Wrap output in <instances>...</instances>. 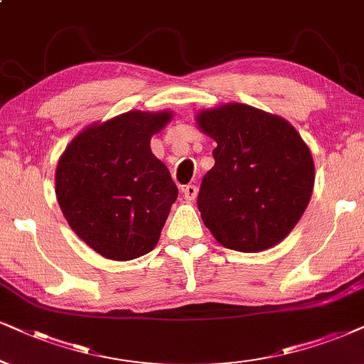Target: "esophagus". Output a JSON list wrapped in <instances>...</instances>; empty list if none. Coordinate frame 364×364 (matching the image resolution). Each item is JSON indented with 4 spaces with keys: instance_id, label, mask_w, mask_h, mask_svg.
<instances>
[{
    "instance_id": "esophagus-1",
    "label": "esophagus",
    "mask_w": 364,
    "mask_h": 364,
    "mask_svg": "<svg viewBox=\"0 0 364 364\" xmlns=\"http://www.w3.org/2000/svg\"><path fill=\"white\" fill-rule=\"evenodd\" d=\"M183 196H185L188 201H193L198 196V188L195 185L185 186V190H183Z\"/></svg>"
}]
</instances>
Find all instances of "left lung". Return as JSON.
I'll return each instance as SVG.
<instances>
[{
    "instance_id": "left-lung-1",
    "label": "left lung",
    "mask_w": 364,
    "mask_h": 364,
    "mask_svg": "<svg viewBox=\"0 0 364 364\" xmlns=\"http://www.w3.org/2000/svg\"><path fill=\"white\" fill-rule=\"evenodd\" d=\"M196 126L216 142L198 208L220 245L262 252L296 227L314 188L309 148L284 117L230 102L200 110Z\"/></svg>"
}]
</instances>
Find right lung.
I'll return each instance as SVG.
<instances>
[{"label":"right lung","mask_w":364,"mask_h":364,"mask_svg":"<svg viewBox=\"0 0 364 364\" xmlns=\"http://www.w3.org/2000/svg\"><path fill=\"white\" fill-rule=\"evenodd\" d=\"M171 119V110H129L90 124L60 156V210L75 235L105 259H137L159 240L178 188L151 151V137Z\"/></svg>","instance_id":"add662e5"}]
</instances>
